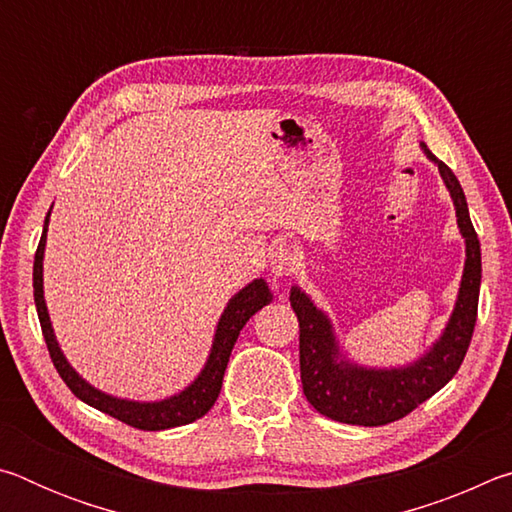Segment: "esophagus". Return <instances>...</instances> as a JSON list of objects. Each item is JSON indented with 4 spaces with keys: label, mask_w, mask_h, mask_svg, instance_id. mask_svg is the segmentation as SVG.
<instances>
[{
    "label": "esophagus",
    "mask_w": 512,
    "mask_h": 512,
    "mask_svg": "<svg viewBox=\"0 0 512 512\" xmlns=\"http://www.w3.org/2000/svg\"><path fill=\"white\" fill-rule=\"evenodd\" d=\"M298 268V257L291 248H280L275 250V255L271 259V271L277 277V280H287Z\"/></svg>",
    "instance_id": "esophagus-1"
}]
</instances>
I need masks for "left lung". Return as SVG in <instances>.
<instances>
[{
    "mask_svg": "<svg viewBox=\"0 0 512 512\" xmlns=\"http://www.w3.org/2000/svg\"><path fill=\"white\" fill-rule=\"evenodd\" d=\"M436 164L454 201L456 223L465 239V266L452 314L436 341L418 359L395 368H370L348 359L334 325L298 284L291 287V307L300 323V379L307 402L336 422L379 427L404 418L452 379L470 348L481 289V246L458 178L420 142Z\"/></svg>",
    "mask_w": 512,
    "mask_h": 512,
    "instance_id": "obj_1",
    "label": "left lung"
}]
</instances>
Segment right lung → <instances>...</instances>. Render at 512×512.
I'll use <instances>...</instances> for the list:
<instances>
[{"label": "right lung", "instance_id": "right-lung-1", "mask_svg": "<svg viewBox=\"0 0 512 512\" xmlns=\"http://www.w3.org/2000/svg\"><path fill=\"white\" fill-rule=\"evenodd\" d=\"M49 216L51 210L45 216V228H42V237L36 250V262H33V298H36V309L42 327V336H45V343L51 354V361L58 370V375L63 377L65 384L69 386L81 402L94 406L101 413H108L112 418L121 422L131 424L135 429L144 431H160V429H171V427H183V424L194 422L212 409L216 397L221 393L223 375L225 368H228L230 352L235 348L239 339V332L248 323V318L266 307L268 302H273L271 287L264 277H257L244 289L237 291L235 296L228 300L223 314L216 323L214 339L210 354H207V361L203 370L198 372L196 379L183 391L164 397V400L155 402H137V400H126V397H115L110 393H103L99 388H94L90 381H85L79 372L72 368V363L60 350L56 341L54 327H51V318L47 311L45 302V287H42V262H45V246H47V230H49Z\"/></svg>", "mask_w": 512, "mask_h": 512}]
</instances>
